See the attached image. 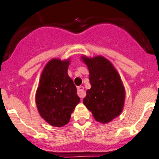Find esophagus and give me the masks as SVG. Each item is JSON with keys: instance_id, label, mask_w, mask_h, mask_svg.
I'll use <instances>...</instances> for the list:
<instances>
[{"instance_id": "34e87169", "label": "esophagus", "mask_w": 159, "mask_h": 159, "mask_svg": "<svg viewBox=\"0 0 159 159\" xmlns=\"http://www.w3.org/2000/svg\"><path fill=\"white\" fill-rule=\"evenodd\" d=\"M77 95L80 98H83L86 96V92L84 91V87L82 86H80V87H77Z\"/></svg>"}]
</instances>
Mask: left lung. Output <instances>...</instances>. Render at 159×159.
Masks as SVG:
<instances>
[{
	"label": "left lung",
	"instance_id": "8db88e82",
	"mask_svg": "<svg viewBox=\"0 0 159 159\" xmlns=\"http://www.w3.org/2000/svg\"><path fill=\"white\" fill-rule=\"evenodd\" d=\"M82 59L89 69L91 84L83 104L96 120L108 123L123 110L125 93L120 77L113 65L102 56L82 57Z\"/></svg>",
	"mask_w": 159,
	"mask_h": 159
}]
</instances>
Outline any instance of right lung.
<instances>
[{"instance_id": "right-lung-1", "label": "right lung", "mask_w": 159, "mask_h": 159, "mask_svg": "<svg viewBox=\"0 0 159 159\" xmlns=\"http://www.w3.org/2000/svg\"><path fill=\"white\" fill-rule=\"evenodd\" d=\"M68 65L69 60L48 62L36 92V105L40 116L56 127L68 123L71 114L80 102L77 87L67 75Z\"/></svg>"}]
</instances>
